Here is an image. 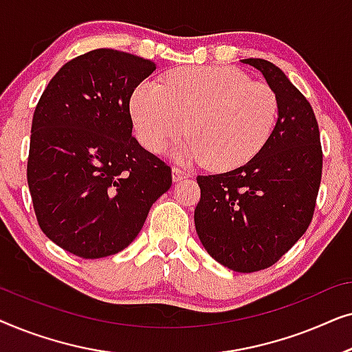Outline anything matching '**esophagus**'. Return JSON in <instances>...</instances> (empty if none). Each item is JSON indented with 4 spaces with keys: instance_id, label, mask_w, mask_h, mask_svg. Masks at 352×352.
<instances>
[{
    "instance_id": "1",
    "label": "esophagus",
    "mask_w": 352,
    "mask_h": 352,
    "mask_svg": "<svg viewBox=\"0 0 352 352\" xmlns=\"http://www.w3.org/2000/svg\"><path fill=\"white\" fill-rule=\"evenodd\" d=\"M187 176H189V175H187V173L182 170V168L173 166V179L181 181V179H184V177H187Z\"/></svg>"
}]
</instances>
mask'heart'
<instances>
[{"label": "heart", "mask_w": 352, "mask_h": 352, "mask_svg": "<svg viewBox=\"0 0 352 352\" xmlns=\"http://www.w3.org/2000/svg\"><path fill=\"white\" fill-rule=\"evenodd\" d=\"M134 131L144 147L160 152L186 134L176 157L201 160L210 170L237 168L271 138L278 98L264 81L224 65L171 70L163 85L146 80L129 99Z\"/></svg>", "instance_id": "obj_1"}]
</instances>
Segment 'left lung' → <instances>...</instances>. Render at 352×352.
Wrapping results in <instances>:
<instances>
[{
    "mask_svg": "<svg viewBox=\"0 0 352 352\" xmlns=\"http://www.w3.org/2000/svg\"><path fill=\"white\" fill-rule=\"evenodd\" d=\"M278 98L276 128L243 166L197 176L195 229L211 256L235 272L276 264L314 214L322 179L320 133L314 110L285 74L264 59H243Z\"/></svg>",
    "mask_w": 352,
    "mask_h": 352,
    "instance_id": "left-lung-1",
    "label": "left lung"
}]
</instances>
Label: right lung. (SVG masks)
I'll use <instances>...</instances> for the list:
<instances>
[{
	"label": "right lung",
	"instance_id": "add662e5",
	"mask_svg": "<svg viewBox=\"0 0 352 352\" xmlns=\"http://www.w3.org/2000/svg\"><path fill=\"white\" fill-rule=\"evenodd\" d=\"M157 65L100 47L67 62L38 100L27 181L47 239L85 259L126 248L171 168L133 136L129 99Z\"/></svg>",
	"mask_w": 352,
	"mask_h": 352
}]
</instances>
